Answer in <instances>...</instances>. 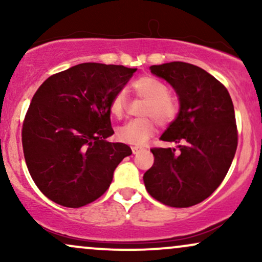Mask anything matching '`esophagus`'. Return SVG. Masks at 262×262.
I'll use <instances>...</instances> for the list:
<instances>
[{
	"label": "esophagus",
	"mask_w": 262,
	"mask_h": 262,
	"mask_svg": "<svg viewBox=\"0 0 262 262\" xmlns=\"http://www.w3.org/2000/svg\"><path fill=\"white\" fill-rule=\"evenodd\" d=\"M143 148H140V146H132V151H133V154H139V152L143 151Z\"/></svg>",
	"instance_id": "34e87169"
}]
</instances>
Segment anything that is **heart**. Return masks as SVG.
<instances>
[{
	"instance_id": "1",
	"label": "heart",
	"mask_w": 262,
	"mask_h": 262,
	"mask_svg": "<svg viewBox=\"0 0 262 262\" xmlns=\"http://www.w3.org/2000/svg\"><path fill=\"white\" fill-rule=\"evenodd\" d=\"M132 89L138 97L145 100L139 112L143 118L133 119L117 128L116 137L122 143L143 145L155 134L158 122L166 125L176 118L179 113V102L169 93L166 83L152 76H141L133 81ZM127 110L128 101L124 92L114 93L110 102L111 114L121 119L125 116Z\"/></svg>"
}]
</instances>
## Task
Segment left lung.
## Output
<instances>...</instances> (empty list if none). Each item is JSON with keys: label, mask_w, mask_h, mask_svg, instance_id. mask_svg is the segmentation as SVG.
<instances>
[{"label": "left lung", "mask_w": 262, "mask_h": 262, "mask_svg": "<svg viewBox=\"0 0 262 262\" xmlns=\"http://www.w3.org/2000/svg\"><path fill=\"white\" fill-rule=\"evenodd\" d=\"M150 70L179 96V116L160 137L179 145L150 149L154 165L144 173L145 188L166 206H194L218 188L235 155L233 101L223 83L196 65L172 61Z\"/></svg>", "instance_id": "8db88e82"}]
</instances>
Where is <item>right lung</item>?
<instances>
[{
  "mask_svg": "<svg viewBox=\"0 0 262 262\" xmlns=\"http://www.w3.org/2000/svg\"><path fill=\"white\" fill-rule=\"evenodd\" d=\"M137 69L83 62L54 74L33 96L22 128L27 167L41 193L79 208L100 198L132 150L106 139L110 102Z\"/></svg>",
  "mask_w": 262,
  "mask_h": 262,
  "instance_id": "1",
  "label": "right lung"
}]
</instances>
